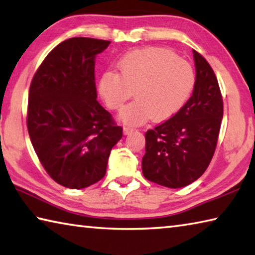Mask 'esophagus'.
<instances>
[{"label":"esophagus","mask_w":255,"mask_h":255,"mask_svg":"<svg viewBox=\"0 0 255 255\" xmlns=\"http://www.w3.org/2000/svg\"><path fill=\"white\" fill-rule=\"evenodd\" d=\"M133 131L132 128H129V127H124V133L125 135H129V133H131Z\"/></svg>","instance_id":"34e87169"}]
</instances>
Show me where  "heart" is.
I'll list each match as a JSON object with an SVG mask.
<instances>
[{
  "instance_id": "heart-1",
  "label": "heart",
  "mask_w": 255,
  "mask_h": 255,
  "mask_svg": "<svg viewBox=\"0 0 255 255\" xmlns=\"http://www.w3.org/2000/svg\"><path fill=\"white\" fill-rule=\"evenodd\" d=\"M120 73L107 72L99 82V91L110 109L120 112L124 124L138 126L153 118L163 122L182 109L196 86L192 66L163 48L130 51L119 62Z\"/></svg>"
}]
</instances>
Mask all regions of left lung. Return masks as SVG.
<instances>
[{
	"label": "left lung",
	"mask_w": 255,
	"mask_h": 255,
	"mask_svg": "<svg viewBox=\"0 0 255 255\" xmlns=\"http://www.w3.org/2000/svg\"><path fill=\"white\" fill-rule=\"evenodd\" d=\"M196 86L178 114L145 133L141 170L147 180L178 189L195 182L214 156L223 119V98L208 62L192 50Z\"/></svg>",
	"instance_id": "left-lung-1"
}]
</instances>
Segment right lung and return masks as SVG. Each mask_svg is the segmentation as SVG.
<instances>
[{"instance_id":"add662e5","label":"right lung","mask_w":255,"mask_h":255,"mask_svg":"<svg viewBox=\"0 0 255 255\" xmlns=\"http://www.w3.org/2000/svg\"><path fill=\"white\" fill-rule=\"evenodd\" d=\"M110 41L75 37L46 56L29 90L27 126L38 158L50 178L83 189L106 174L123 128L97 101L94 65Z\"/></svg>"}]
</instances>
